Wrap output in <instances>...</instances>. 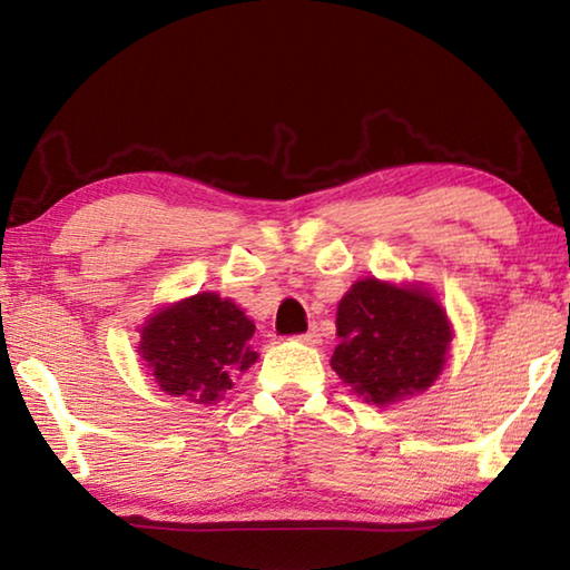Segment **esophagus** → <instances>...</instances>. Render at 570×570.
<instances>
[{"instance_id": "1", "label": "esophagus", "mask_w": 570, "mask_h": 570, "mask_svg": "<svg viewBox=\"0 0 570 570\" xmlns=\"http://www.w3.org/2000/svg\"><path fill=\"white\" fill-rule=\"evenodd\" d=\"M298 340H302L304 344H308V346H316L322 342V334H320V330H316V326H312V330H308L306 334H302L298 336Z\"/></svg>"}]
</instances>
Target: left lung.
Here are the masks:
<instances>
[{
  "label": "left lung",
  "mask_w": 570,
  "mask_h": 570,
  "mask_svg": "<svg viewBox=\"0 0 570 570\" xmlns=\"http://www.w3.org/2000/svg\"><path fill=\"white\" fill-rule=\"evenodd\" d=\"M452 336L445 306L428 286L366 276L336 306L332 370L364 402L390 407L435 384Z\"/></svg>",
  "instance_id": "8db88e82"
}]
</instances>
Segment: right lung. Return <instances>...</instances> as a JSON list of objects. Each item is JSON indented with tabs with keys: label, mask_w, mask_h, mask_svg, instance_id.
<instances>
[{
	"label": "right lung",
	"mask_w": 570,
	"mask_h": 570,
	"mask_svg": "<svg viewBox=\"0 0 570 570\" xmlns=\"http://www.w3.org/2000/svg\"><path fill=\"white\" fill-rule=\"evenodd\" d=\"M254 320L234 298L198 292L160 306L140 326L138 354L158 387L193 404H216L256 364Z\"/></svg>",
	"instance_id": "add662e5"
}]
</instances>
